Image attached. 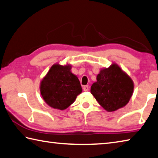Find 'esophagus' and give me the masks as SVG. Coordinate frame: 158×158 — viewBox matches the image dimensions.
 <instances>
[{
	"instance_id": "esophagus-1",
	"label": "esophagus",
	"mask_w": 158,
	"mask_h": 158,
	"mask_svg": "<svg viewBox=\"0 0 158 158\" xmlns=\"http://www.w3.org/2000/svg\"><path fill=\"white\" fill-rule=\"evenodd\" d=\"M89 89V87L88 85H85L83 87V90H84L85 91H88Z\"/></svg>"
}]
</instances>
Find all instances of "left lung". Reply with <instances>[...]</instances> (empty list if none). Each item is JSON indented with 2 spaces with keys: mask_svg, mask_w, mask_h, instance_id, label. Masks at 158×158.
<instances>
[{
  "mask_svg": "<svg viewBox=\"0 0 158 158\" xmlns=\"http://www.w3.org/2000/svg\"><path fill=\"white\" fill-rule=\"evenodd\" d=\"M97 81L92 85L91 94L106 111H115L127 105L134 84L132 79L116 63L101 69Z\"/></svg>",
  "mask_w": 158,
  "mask_h": 158,
  "instance_id": "1",
  "label": "left lung"
}]
</instances>
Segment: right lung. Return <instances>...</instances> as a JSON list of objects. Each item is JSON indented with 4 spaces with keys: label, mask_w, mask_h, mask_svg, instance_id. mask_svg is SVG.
<instances>
[{
    "label": "right lung",
    "mask_w": 158,
    "mask_h": 158,
    "mask_svg": "<svg viewBox=\"0 0 158 158\" xmlns=\"http://www.w3.org/2000/svg\"><path fill=\"white\" fill-rule=\"evenodd\" d=\"M71 64H54L41 80V96L44 102L53 109H66L82 93L78 77L71 73Z\"/></svg>",
    "instance_id": "1"
}]
</instances>
